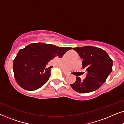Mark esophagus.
Returning a JSON list of instances; mask_svg holds the SVG:
<instances>
[{"label":"esophagus","mask_w":124,"mask_h":124,"mask_svg":"<svg viewBox=\"0 0 124 124\" xmlns=\"http://www.w3.org/2000/svg\"><path fill=\"white\" fill-rule=\"evenodd\" d=\"M63 72H64V74H65V76H68V75H69V72H66V71H64V70H63Z\"/></svg>","instance_id":"esophagus-1"}]
</instances>
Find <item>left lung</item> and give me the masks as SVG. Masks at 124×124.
Masks as SVG:
<instances>
[{
  "label": "left lung",
  "instance_id": "1",
  "mask_svg": "<svg viewBox=\"0 0 124 124\" xmlns=\"http://www.w3.org/2000/svg\"><path fill=\"white\" fill-rule=\"evenodd\" d=\"M73 50L83 59L82 67L87 71L85 78L81 81L76 77V82L70 84L72 89L80 93L95 91L105 82L112 70L113 61L103 49L87 46Z\"/></svg>",
  "mask_w": 124,
  "mask_h": 124
}]
</instances>
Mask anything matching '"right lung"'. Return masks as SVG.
Returning <instances> with one entry per match:
<instances>
[{
  "label": "right lung",
  "instance_id": "right-lung-1",
  "mask_svg": "<svg viewBox=\"0 0 124 124\" xmlns=\"http://www.w3.org/2000/svg\"><path fill=\"white\" fill-rule=\"evenodd\" d=\"M71 47H60L43 43H31L20 50L15 57L13 69L20 87L29 91L39 89L49 79L51 70L47 63L55 57L62 58Z\"/></svg>",
  "mask_w": 124,
  "mask_h": 124
}]
</instances>
